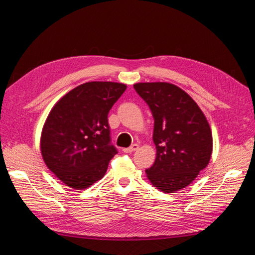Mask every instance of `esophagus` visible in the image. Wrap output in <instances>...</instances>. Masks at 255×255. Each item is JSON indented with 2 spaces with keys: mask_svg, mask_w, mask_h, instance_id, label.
Here are the masks:
<instances>
[{
  "mask_svg": "<svg viewBox=\"0 0 255 255\" xmlns=\"http://www.w3.org/2000/svg\"><path fill=\"white\" fill-rule=\"evenodd\" d=\"M138 149H139V144L133 143V144H131L129 148L123 149V151H124L125 153H131V152H133V151H136V150H138Z\"/></svg>",
  "mask_w": 255,
  "mask_h": 255,
  "instance_id": "34e87169",
  "label": "esophagus"
}]
</instances>
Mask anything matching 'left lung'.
I'll return each mask as SVG.
<instances>
[{
	"label": "left lung",
	"mask_w": 255,
	"mask_h": 255,
	"mask_svg": "<svg viewBox=\"0 0 255 255\" xmlns=\"http://www.w3.org/2000/svg\"><path fill=\"white\" fill-rule=\"evenodd\" d=\"M154 119L156 156L145 170L148 180L163 193L188 186L208 165L213 133L207 118L191 96L167 82L133 84Z\"/></svg>",
	"instance_id": "obj_1"
}]
</instances>
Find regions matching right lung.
I'll return each instance as SVG.
<instances>
[{
	"label": "right lung",
	"instance_id": "add662e5",
	"mask_svg": "<svg viewBox=\"0 0 255 255\" xmlns=\"http://www.w3.org/2000/svg\"><path fill=\"white\" fill-rule=\"evenodd\" d=\"M126 89L117 82H86L52 107L42 127L40 151L48 169L67 186L85 189L105 175L117 153L107 115Z\"/></svg>",
	"mask_w": 255,
	"mask_h": 255
}]
</instances>
